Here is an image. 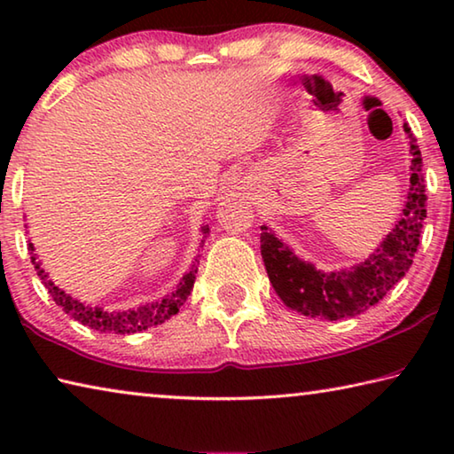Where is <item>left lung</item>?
I'll use <instances>...</instances> for the list:
<instances>
[{
    "label": "left lung",
    "mask_w": 454,
    "mask_h": 454,
    "mask_svg": "<svg viewBox=\"0 0 454 454\" xmlns=\"http://www.w3.org/2000/svg\"><path fill=\"white\" fill-rule=\"evenodd\" d=\"M411 140V192L406 198L403 218L393 232L364 262L350 270L322 272L314 264L304 262L286 244L276 238L268 226H260V252L276 294L288 306L310 318L340 320L364 312L379 304L387 292L409 272L414 252L419 248L422 222L427 218L425 178L422 158L414 144L411 128L404 126Z\"/></svg>",
    "instance_id": "left-lung-1"
}]
</instances>
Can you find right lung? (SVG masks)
<instances>
[{"label":"right lung","mask_w":454,"mask_h":454,"mask_svg":"<svg viewBox=\"0 0 454 454\" xmlns=\"http://www.w3.org/2000/svg\"><path fill=\"white\" fill-rule=\"evenodd\" d=\"M204 234H208V226L202 228ZM204 244V240H202ZM32 248V264L35 266L37 276H40L43 286L48 288V292L53 298V302L66 310V314H70L74 320L82 322L94 330H99V333H114V334H134V333H142V330L162 325L174 314H178L180 306L186 302V298L190 296L192 288H194V280H196V272L198 266L192 264V270L188 274H184V278L180 280L178 286L172 292V294L164 296L162 301L145 304V306H137V309H129L124 312H106L104 309H94V306H86L80 301H74L70 294H66L64 290H59L56 284H53L48 274L42 268V264L37 262V258L34 254V244H29Z\"/></svg>","instance_id":"1"}]
</instances>
